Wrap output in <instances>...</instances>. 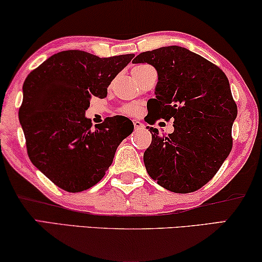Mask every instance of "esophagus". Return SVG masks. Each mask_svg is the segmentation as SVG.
Returning <instances> with one entry per match:
<instances>
[{"label": "esophagus", "mask_w": 262, "mask_h": 262, "mask_svg": "<svg viewBox=\"0 0 262 262\" xmlns=\"http://www.w3.org/2000/svg\"><path fill=\"white\" fill-rule=\"evenodd\" d=\"M132 123H134V125H135V128H141V127H143V124H142L139 120L134 119V120H132Z\"/></svg>", "instance_id": "obj_1"}]
</instances>
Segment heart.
<instances>
[{
	"mask_svg": "<svg viewBox=\"0 0 262 262\" xmlns=\"http://www.w3.org/2000/svg\"><path fill=\"white\" fill-rule=\"evenodd\" d=\"M143 67H145V66H139V67H136L134 70H136V69H139V68H143ZM132 70V71H134ZM125 113H127V114H136L138 112V107L137 106H135V105H131V106H127L126 108H125V111H124Z\"/></svg>",
	"mask_w": 262,
	"mask_h": 262,
	"instance_id": "1",
	"label": "heart"
}]
</instances>
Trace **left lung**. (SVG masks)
Segmentation results:
<instances>
[{
	"label": "left lung",
	"mask_w": 262,
	"mask_h": 262,
	"mask_svg": "<svg viewBox=\"0 0 262 262\" xmlns=\"http://www.w3.org/2000/svg\"><path fill=\"white\" fill-rule=\"evenodd\" d=\"M132 63L157 71L152 106L157 118L174 119V131L161 136L148 126L151 144L144 151L152 180L174 193L194 192L207 184L232 148L237 117L228 77L217 66L181 46L142 52Z\"/></svg>",
	"instance_id": "left-lung-1"
}]
</instances>
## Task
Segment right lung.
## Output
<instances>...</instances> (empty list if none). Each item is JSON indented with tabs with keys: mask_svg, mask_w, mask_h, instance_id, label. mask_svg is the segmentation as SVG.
I'll use <instances>...</instances> for the list:
<instances>
[{
	"mask_svg": "<svg viewBox=\"0 0 262 262\" xmlns=\"http://www.w3.org/2000/svg\"><path fill=\"white\" fill-rule=\"evenodd\" d=\"M135 55L100 58L80 50L55 53L23 85L19 120L31 162L64 191L76 193L101 180L117 148L134 131L126 117L92 127V96L103 99L113 78Z\"/></svg>",
	"mask_w": 262,
	"mask_h": 262,
	"instance_id": "obj_1",
	"label": "right lung"
}]
</instances>
